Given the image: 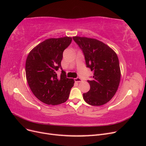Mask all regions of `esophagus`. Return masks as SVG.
Instances as JSON below:
<instances>
[{"label": "esophagus", "instance_id": "34e87169", "mask_svg": "<svg viewBox=\"0 0 146 146\" xmlns=\"http://www.w3.org/2000/svg\"><path fill=\"white\" fill-rule=\"evenodd\" d=\"M74 81L76 82H80L82 81V79H81L80 78L77 77V78H74Z\"/></svg>", "mask_w": 146, "mask_h": 146}]
</instances>
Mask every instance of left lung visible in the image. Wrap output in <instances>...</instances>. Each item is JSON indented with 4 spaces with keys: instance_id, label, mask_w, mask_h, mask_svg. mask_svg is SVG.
Here are the masks:
<instances>
[{
    "instance_id": "8db88e82",
    "label": "left lung",
    "mask_w": 146,
    "mask_h": 146,
    "mask_svg": "<svg viewBox=\"0 0 146 146\" xmlns=\"http://www.w3.org/2000/svg\"><path fill=\"white\" fill-rule=\"evenodd\" d=\"M74 41L82 50L87 68L94 71L90 91L83 94L88 104L100 106L111 100L116 94L121 80L118 57L114 51L96 39L74 36Z\"/></svg>"
}]
</instances>
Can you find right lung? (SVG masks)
I'll list each match as a JSON object with an SVG mask.
<instances>
[{"instance_id": "add662e5", "label": "right lung", "mask_w": 146, "mask_h": 146, "mask_svg": "<svg viewBox=\"0 0 146 146\" xmlns=\"http://www.w3.org/2000/svg\"><path fill=\"white\" fill-rule=\"evenodd\" d=\"M72 42V38H50L39 44L30 51L25 63L26 78L33 94L47 105H59L69 98L74 86L72 78L66 77L61 70L63 51Z\"/></svg>"}]
</instances>
